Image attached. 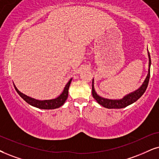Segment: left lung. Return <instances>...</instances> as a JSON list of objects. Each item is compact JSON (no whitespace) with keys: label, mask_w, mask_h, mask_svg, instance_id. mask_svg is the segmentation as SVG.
I'll list each match as a JSON object with an SVG mask.
<instances>
[{"label":"left lung","mask_w":159,"mask_h":159,"mask_svg":"<svg viewBox=\"0 0 159 159\" xmlns=\"http://www.w3.org/2000/svg\"><path fill=\"white\" fill-rule=\"evenodd\" d=\"M148 58H149V69H148V75L144 80V81L142 84V85L138 89L135 90L131 93L128 94L127 95L124 96L122 99L119 100H112V99H108V98H105L100 96L99 94H97L94 88V78L92 79V96L96 101L98 102L100 105H101L103 107L106 108H122L126 107V106L130 105V104L134 103L136 102L139 98L142 97V95L144 93L145 90L148 87V82H149L150 79V65H151V60H150V53L148 49Z\"/></svg>","instance_id":"obj_1"}]
</instances>
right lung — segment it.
Instances as JSON below:
<instances>
[{
  "label": "right lung",
  "instance_id": "add662e5",
  "mask_svg": "<svg viewBox=\"0 0 159 159\" xmlns=\"http://www.w3.org/2000/svg\"><path fill=\"white\" fill-rule=\"evenodd\" d=\"M72 79H70V81H68V83L66 84L65 89H64L62 93L60 94L59 96H58L57 98L55 99H51V100H36L34 98H32L29 96L25 95V94L22 93L21 92H20L19 90L17 89V87L15 86V88L16 91L19 95L25 100L26 103H28L32 106H34L38 108H41V109H54V108H59L60 106H61L64 103H65L66 100L67 99L68 97V89H69L70 83H71Z\"/></svg>",
  "mask_w": 159,
  "mask_h": 159
}]
</instances>
